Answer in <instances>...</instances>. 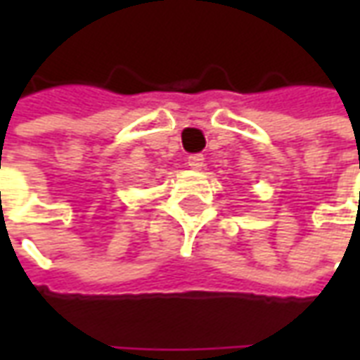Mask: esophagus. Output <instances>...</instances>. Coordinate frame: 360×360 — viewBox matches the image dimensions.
I'll use <instances>...</instances> for the list:
<instances>
[{"instance_id": "1", "label": "esophagus", "mask_w": 360, "mask_h": 360, "mask_svg": "<svg viewBox=\"0 0 360 360\" xmlns=\"http://www.w3.org/2000/svg\"><path fill=\"white\" fill-rule=\"evenodd\" d=\"M187 164L193 167V169H202L204 167V156L202 154H193V156L187 158Z\"/></svg>"}]
</instances>
